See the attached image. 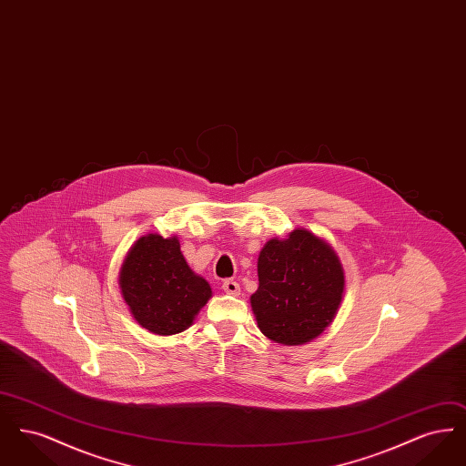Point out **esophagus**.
I'll list each match as a JSON object with an SVG mask.
<instances>
[{
  "label": "esophagus",
  "instance_id": "obj_1",
  "mask_svg": "<svg viewBox=\"0 0 466 466\" xmlns=\"http://www.w3.org/2000/svg\"><path fill=\"white\" fill-rule=\"evenodd\" d=\"M222 289L227 295H234V297H238V295L241 293V287H239V283H238V281H234V279H227V281H223Z\"/></svg>",
  "mask_w": 466,
  "mask_h": 466
}]
</instances>
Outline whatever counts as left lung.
<instances>
[{"instance_id": "1", "label": "left lung", "mask_w": 466, "mask_h": 466, "mask_svg": "<svg viewBox=\"0 0 466 466\" xmlns=\"http://www.w3.org/2000/svg\"><path fill=\"white\" fill-rule=\"evenodd\" d=\"M257 270L258 289L249 302L267 339L300 346L335 319L346 289L344 267L332 246L308 228L267 241Z\"/></svg>"}]
</instances>
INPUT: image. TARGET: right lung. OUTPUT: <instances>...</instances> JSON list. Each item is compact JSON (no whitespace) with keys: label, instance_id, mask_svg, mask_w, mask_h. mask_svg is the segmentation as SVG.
<instances>
[{"label":"right lung","instance_id":"obj_1","mask_svg":"<svg viewBox=\"0 0 466 466\" xmlns=\"http://www.w3.org/2000/svg\"><path fill=\"white\" fill-rule=\"evenodd\" d=\"M118 287L137 325L156 335L187 330L213 297L209 283L187 264L177 236L139 238L122 262Z\"/></svg>","mask_w":466,"mask_h":466}]
</instances>
